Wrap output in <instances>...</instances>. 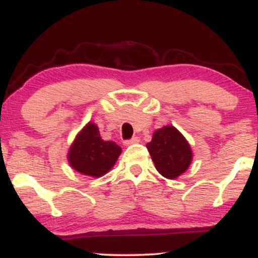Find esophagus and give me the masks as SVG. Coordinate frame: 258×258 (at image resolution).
<instances>
[{
    "mask_svg": "<svg viewBox=\"0 0 258 258\" xmlns=\"http://www.w3.org/2000/svg\"><path fill=\"white\" fill-rule=\"evenodd\" d=\"M139 137H133L131 139H127V141H125V144L126 146H131V144H136V143H139Z\"/></svg>",
    "mask_w": 258,
    "mask_h": 258,
    "instance_id": "esophagus-1",
    "label": "esophagus"
}]
</instances>
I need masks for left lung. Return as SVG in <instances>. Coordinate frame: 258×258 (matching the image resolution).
I'll return each mask as SVG.
<instances>
[{
  "label": "left lung",
  "mask_w": 258,
  "mask_h": 258,
  "mask_svg": "<svg viewBox=\"0 0 258 258\" xmlns=\"http://www.w3.org/2000/svg\"><path fill=\"white\" fill-rule=\"evenodd\" d=\"M147 148L156 170L170 179L184 172L193 156L189 143L173 126L156 130Z\"/></svg>",
  "instance_id": "obj_1"
}]
</instances>
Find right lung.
I'll use <instances>...</instances> for the list:
<instances>
[{
    "mask_svg": "<svg viewBox=\"0 0 258 258\" xmlns=\"http://www.w3.org/2000/svg\"><path fill=\"white\" fill-rule=\"evenodd\" d=\"M121 148L115 142L103 141L98 127L87 123L70 147L69 162L80 173L100 177L114 166Z\"/></svg>",
    "mask_w": 258,
    "mask_h": 258,
    "instance_id": "1",
    "label": "right lung"
}]
</instances>
